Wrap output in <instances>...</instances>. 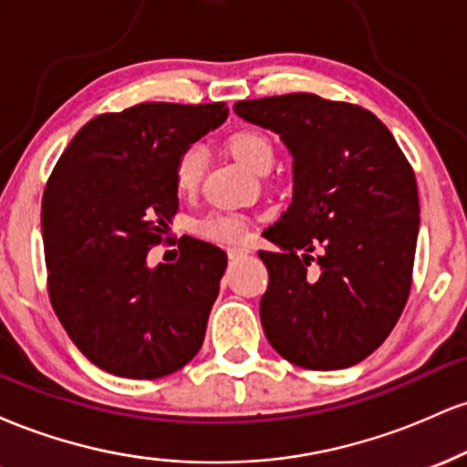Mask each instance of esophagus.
Segmentation results:
<instances>
[{"label":"esophagus","instance_id":"34e87169","mask_svg":"<svg viewBox=\"0 0 467 467\" xmlns=\"http://www.w3.org/2000/svg\"><path fill=\"white\" fill-rule=\"evenodd\" d=\"M250 252L248 244H234L228 248V256L230 259H239V256H245Z\"/></svg>","mask_w":467,"mask_h":467}]
</instances>
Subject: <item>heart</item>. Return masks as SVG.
Instances as JSON below:
<instances>
[{"label":"heart","mask_w":467,"mask_h":467,"mask_svg":"<svg viewBox=\"0 0 467 467\" xmlns=\"http://www.w3.org/2000/svg\"><path fill=\"white\" fill-rule=\"evenodd\" d=\"M223 149L237 162L248 166L254 173H267L276 155L272 138L264 131L252 130V127H241V130L230 131L223 138ZM203 171H206V153H203V149L186 147L173 164V182L180 195H195L203 180ZM197 233L202 237L217 241V244H237L245 233V219L239 215L215 213V215L203 217L197 223Z\"/></svg>","instance_id":"obj_1"}]
</instances>
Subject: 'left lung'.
Wrapping results in <instances>:
<instances>
[{"instance_id":"left-lung-1","label":"left lung","mask_w":467,"mask_h":467,"mask_svg":"<svg viewBox=\"0 0 467 467\" xmlns=\"http://www.w3.org/2000/svg\"><path fill=\"white\" fill-rule=\"evenodd\" d=\"M237 116L281 136L294 197L264 233L261 325L287 362L347 368L378 349L409 301L420 233L412 166L378 116L316 94L241 100Z\"/></svg>"}]
</instances>
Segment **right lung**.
<instances>
[{
  "mask_svg": "<svg viewBox=\"0 0 467 467\" xmlns=\"http://www.w3.org/2000/svg\"><path fill=\"white\" fill-rule=\"evenodd\" d=\"M226 103H140L92 118L67 144L41 202L47 294L78 351L131 379L175 373L202 349L226 252L180 239L147 265L178 213V155L222 125Z\"/></svg>",
  "mask_w": 467,
  "mask_h": 467,
  "instance_id": "1",
  "label": "right lung"
}]
</instances>
